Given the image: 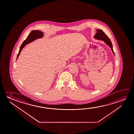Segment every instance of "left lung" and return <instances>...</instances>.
Returning a JSON list of instances; mask_svg holds the SVG:
<instances>
[{
  "mask_svg": "<svg viewBox=\"0 0 134 134\" xmlns=\"http://www.w3.org/2000/svg\"><path fill=\"white\" fill-rule=\"evenodd\" d=\"M97 31V32L95 36L94 37L96 39H98V40H101L102 41H103L107 45H108L109 47L111 48V51L115 55V53L113 51V46H112V43H111L110 40L109 39V37L107 36L106 34H105L103 31L101 30L100 29H98L96 30Z\"/></svg>",
  "mask_w": 134,
  "mask_h": 134,
  "instance_id": "left-lung-1",
  "label": "left lung"
}]
</instances>
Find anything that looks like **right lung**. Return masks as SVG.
Returning a JSON list of instances; mask_svg holds the SVG:
<instances>
[{
	"mask_svg": "<svg viewBox=\"0 0 134 134\" xmlns=\"http://www.w3.org/2000/svg\"><path fill=\"white\" fill-rule=\"evenodd\" d=\"M43 32H42L41 31H37V30L31 31L30 33L29 34V35H28L27 38L23 42V43L21 45L19 51V53L18 54V56L16 57V60L18 59L22 49H23V48L24 47L25 45L28 43H30L31 42H33V41H34L37 38H40L43 37Z\"/></svg>",
	"mask_w": 134,
	"mask_h": 134,
	"instance_id": "obj_1",
	"label": "right lung"
}]
</instances>
